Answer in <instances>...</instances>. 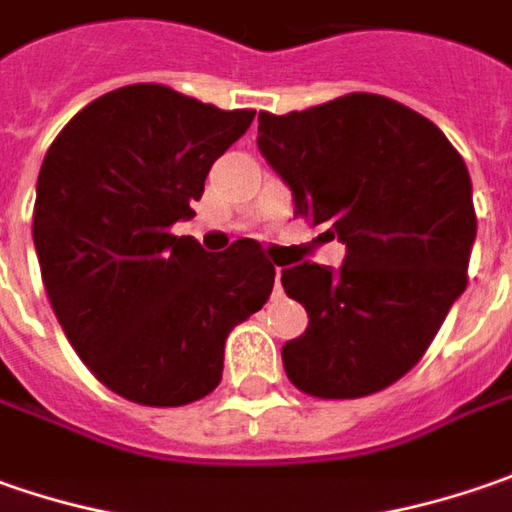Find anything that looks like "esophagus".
Segmentation results:
<instances>
[{"label": "esophagus", "mask_w": 512, "mask_h": 512, "mask_svg": "<svg viewBox=\"0 0 512 512\" xmlns=\"http://www.w3.org/2000/svg\"><path fill=\"white\" fill-rule=\"evenodd\" d=\"M280 272H283V269L275 266V295H280Z\"/></svg>", "instance_id": "34e87169"}]
</instances>
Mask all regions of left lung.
Masks as SVG:
<instances>
[{"label": "left lung", "mask_w": 512, "mask_h": 512, "mask_svg": "<svg viewBox=\"0 0 512 512\" xmlns=\"http://www.w3.org/2000/svg\"><path fill=\"white\" fill-rule=\"evenodd\" d=\"M257 148L295 212L346 246L341 269L295 260L280 275L309 315L280 349L289 381L315 398L395 384L467 286L476 212L461 154L438 125L381 94L260 111Z\"/></svg>", "instance_id": "left-lung-1"}]
</instances>
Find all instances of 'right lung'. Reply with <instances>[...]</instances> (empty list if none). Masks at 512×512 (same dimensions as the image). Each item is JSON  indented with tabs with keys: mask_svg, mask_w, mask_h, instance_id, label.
<instances>
[{
	"mask_svg": "<svg viewBox=\"0 0 512 512\" xmlns=\"http://www.w3.org/2000/svg\"><path fill=\"white\" fill-rule=\"evenodd\" d=\"M252 120L137 82L85 105L42 160L34 246L48 300L85 367L134 404L209 395L229 332L272 295L255 240L209 255L171 234Z\"/></svg>",
	"mask_w": 512,
	"mask_h": 512,
	"instance_id": "obj_1",
	"label": "right lung"
}]
</instances>
